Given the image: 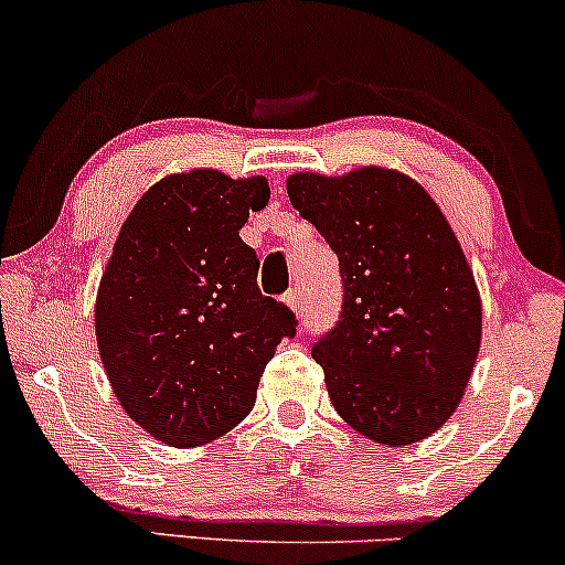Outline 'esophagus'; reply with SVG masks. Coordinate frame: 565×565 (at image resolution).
I'll use <instances>...</instances> for the list:
<instances>
[{"label":"esophagus","instance_id":"1","mask_svg":"<svg viewBox=\"0 0 565 565\" xmlns=\"http://www.w3.org/2000/svg\"><path fill=\"white\" fill-rule=\"evenodd\" d=\"M284 302H287L289 305V308L291 310H295V313L297 316H302L305 313V302H302V291L300 289H289L287 291V295H284Z\"/></svg>","mask_w":565,"mask_h":565}]
</instances>
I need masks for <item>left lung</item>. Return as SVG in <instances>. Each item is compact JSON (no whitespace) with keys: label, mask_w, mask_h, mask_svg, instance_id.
I'll list each match as a JSON object with an SVG mask.
<instances>
[{"label":"left lung","mask_w":565,"mask_h":565,"mask_svg":"<svg viewBox=\"0 0 565 565\" xmlns=\"http://www.w3.org/2000/svg\"><path fill=\"white\" fill-rule=\"evenodd\" d=\"M287 193L340 260V321L313 359L361 436L417 444L451 417L481 348V297L438 204L406 174L300 172Z\"/></svg>","instance_id":"1"}]
</instances>
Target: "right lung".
Instances as JSON below:
<instances>
[{"label": "right lung", "instance_id": "add662e5", "mask_svg": "<svg viewBox=\"0 0 565 565\" xmlns=\"http://www.w3.org/2000/svg\"><path fill=\"white\" fill-rule=\"evenodd\" d=\"M268 199L265 178L193 170L148 188L121 225L97 289V348L125 412L164 444H210L242 423L276 345L297 334L238 236Z\"/></svg>", "mask_w": 565, "mask_h": 565}]
</instances>
